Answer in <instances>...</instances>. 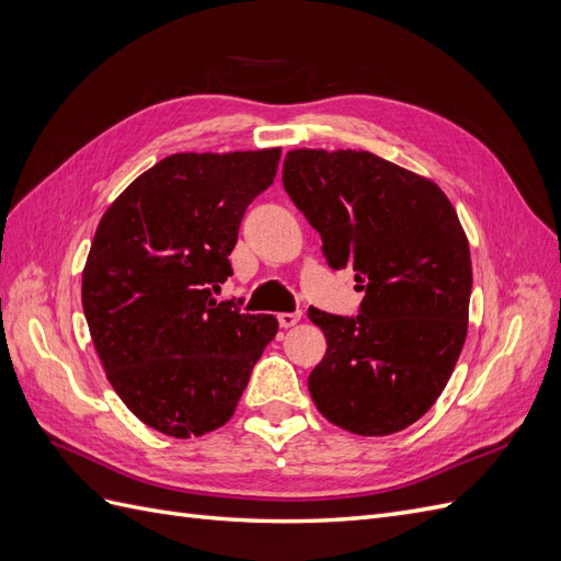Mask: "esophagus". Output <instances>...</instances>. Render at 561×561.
<instances>
[{"label": "esophagus", "instance_id": "1", "mask_svg": "<svg viewBox=\"0 0 561 561\" xmlns=\"http://www.w3.org/2000/svg\"><path fill=\"white\" fill-rule=\"evenodd\" d=\"M299 320H301V313H278V325L285 328V330L297 325Z\"/></svg>", "mask_w": 561, "mask_h": 561}]
</instances>
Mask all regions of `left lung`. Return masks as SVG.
I'll use <instances>...</instances> for the list:
<instances>
[{"mask_svg": "<svg viewBox=\"0 0 561 561\" xmlns=\"http://www.w3.org/2000/svg\"><path fill=\"white\" fill-rule=\"evenodd\" d=\"M283 184L328 264L365 293L355 318L309 309L328 339L309 375L318 412L365 437L404 431L445 390L468 334L470 248L451 201L363 149H290Z\"/></svg>", "mask_w": 561, "mask_h": 561, "instance_id": "8db88e82", "label": "left lung"}]
</instances>
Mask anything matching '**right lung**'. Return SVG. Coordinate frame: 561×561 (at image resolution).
I'll use <instances>...</instances> for the list:
<instances>
[{"label": "right lung", "mask_w": 561, "mask_h": 561, "mask_svg": "<svg viewBox=\"0 0 561 561\" xmlns=\"http://www.w3.org/2000/svg\"><path fill=\"white\" fill-rule=\"evenodd\" d=\"M280 147L165 157L105 210L81 276V304L105 375L149 428L178 439L233 416L278 332L213 290L245 208L274 182Z\"/></svg>", "instance_id": "right-lung-1"}]
</instances>
